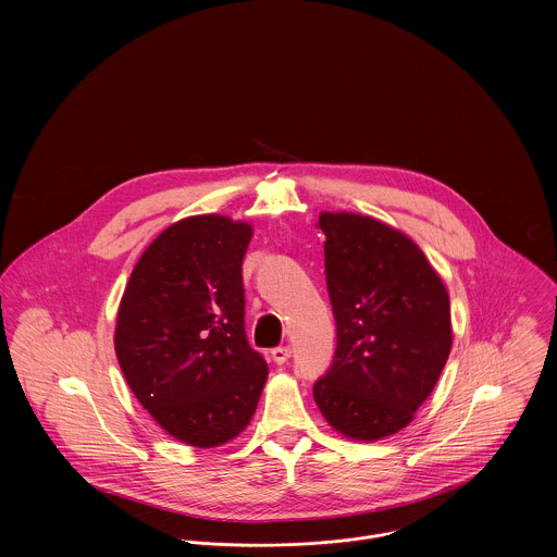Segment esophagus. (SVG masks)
Returning <instances> with one entry per match:
<instances>
[{"label": "esophagus", "instance_id": "34e87169", "mask_svg": "<svg viewBox=\"0 0 557 557\" xmlns=\"http://www.w3.org/2000/svg\"><path fill=\"white\" fill-rule=\"evenodd\" d=\"M270 356H272V360H274L276 364H285V362L289 360V356H292V349H289V347H274V349L270 351Z\"/></svg>", "mask_w": 557, "mask_h": 557}]
</instances>
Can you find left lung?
<instances>
[{"instance_id": "obj_1", "label": "left lung", "mask_w": 557, "mask_h": 557, "mask_svg": "<svg viewBox=\"0 0 557 557\" xmlns=\"http://www.w3.org/2000/svg\"><path fill=\"white\" fill-rule=\"evenodd\" d=\"M325 281L336 318L330 371L313 386L343 437L377 442L405 429L453 349L450 298L400 230L358 212H321Z\"/></svg>"}]
</instances>
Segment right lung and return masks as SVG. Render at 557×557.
<instances>
[{
  "mask_svg": "<svg viewBox=\"0 0 557 557\" xmlns=\"http://www.w3.org/2000/svg\"><path fill=\"white\" fill-rule=\"evenodd\" d=\"M252 225L197 214L162 230L120 300L115 356L164 433L195 448L236 440L268 380L244 334L242 259Z\"/></svg>",
  "mask_w": 557,
  "mask_h": 557,
  "instance_id": "obj_1",
  "label": "right lung"
}]
</instances>
